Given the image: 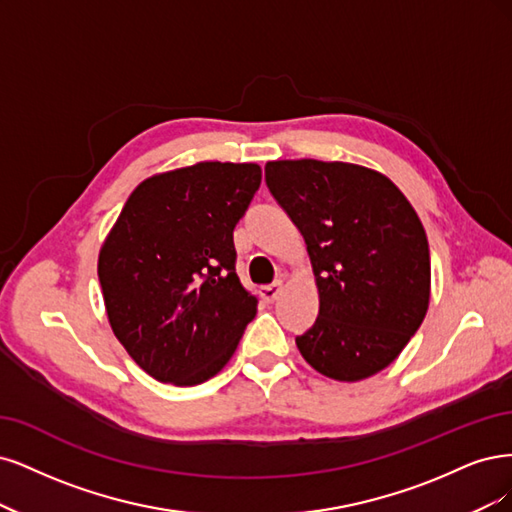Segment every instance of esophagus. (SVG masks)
Listing matches in <instances>:
<instances>
[{
	"label": "esophagus",
	"mask_w": 512,
	"mask_h": 512,
	"mask_svg": "<svg viewBox=\"0 0 512 512\" xmlns=\"http://www.w3.org/2000/svg\"><path fill=\"white\" fill-rule=\"evenodd\" d=\"M280 293H283V280H276L272 285L261 287V298L266 302H274Z\"/></svg>",
	"instance_id": "obj_1"
}]
</instances>
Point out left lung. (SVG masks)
<instances>
[{
    "mask_svg": "<svg viewBox=\"0 0 512 512\" xmlns=\"http://www.w3.org/2000/svg\"><path fill=\"white\" fill-rule=\"evenodd\" d=\"M266 183L300 229L319 291V317L295 344L327 378L357 383L385 370L430 306L423 223L406 195L370 168L280 159Z\"/></svg>",
    "mask_w": 512,
    "mask_h": 512,
    "instance_id": "8db88e82",
    "label": "left lung"
}]
</instances>
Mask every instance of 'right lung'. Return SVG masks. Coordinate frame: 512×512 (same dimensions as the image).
I'll return each mask as SVG.
<instances>
[{"label":"right lung","mask_w":512,"mask_h":512,"mask_svg":"<svg viewBox=\"0 0 512 512\" xmlns=\"http://www.w3.org/2000/svg\"><path fill=\"white\" fill-rule=\"evenodd\" d=\"M261 183L257 163L200 161L129 195L97 276L114 336L153 378L200 385L232 359L257 300L236 274L234 227Z\"/></svg>","instance_id":"add662e5"}]
</instances>
